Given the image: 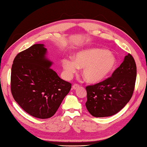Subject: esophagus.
<instances>
[{
    "instance_id": "1",
    "label": "esophagus",
    "mask_w": 147,
    "mask_h": 147,
    "mask_svg": "<svg viewBox=\"0 0 147 147\" xmlns=\"http://www.w3.org/2000/svg\"><path fill=\"white\" fill-rule=\"evenodd\" d=\"M78 88H79V85L77 84H75L72 86V88L74 90H77Z\"/></svg>"
}]
</instances>
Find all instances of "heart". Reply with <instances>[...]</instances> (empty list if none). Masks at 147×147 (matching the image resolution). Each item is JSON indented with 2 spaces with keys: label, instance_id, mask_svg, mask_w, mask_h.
I'll list each match as a JSON object with an SVG mask.
<instances>
[{
  "label": "heart",
  "instance_id": "heart-1",
  "mask_svg": "<svg viewBox=\"0 0 147 147\" xmlns=\"http://www.w3.org/2000/svg\"><path fill=\"white\" fill-rule=\"evenodd\" d=\"M116 65V58L113 54L98 47L81 50L75 54V60L65 59L62 61L63 68L67 77H72L78 68H83V78L92 84L104 81L112 73Z\"/></svg>",
  "mask_w": 147,
  "mask_h": 147
}]
</instances>
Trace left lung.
Returning a JSON list of instances; mask_svg holds the SVG:
<instances>
[{
  "label": "left lung",
  "instance_id": "obj_1",
  "mask_svg": "<svg viewBox=\"0 0 147 147\" xmlns=\"http://www.w3.org/2000/svg\"><path fill=\"white\" fill-rule=\"evenodd\" d=\"M136 77V62L128 54L111 77L86 86L87 110L96 117L111 116L120 111L132 96Z\"/></svg>",
  "mask_w": 147,
  "mask_h": 147
}]
</instances>
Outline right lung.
<instances>
[{
    "instance_id": "add662e5",
    "label": "right lung",
    "mask_w": 147,
    "mask_h": 147,
    "mask_svg": "<svg viewBox=\"0 0 147 147\" xmlns=\"http://www.w3.org/2000/svg\"><path fill=\"white\" fill-rule=\"evenodd\" d=\"M46 49L36 44L15 57L11 70V92L26 113L39 119L53 116L72 84L59 77L50 68Z\"/></svg>"
}]
</instances>
